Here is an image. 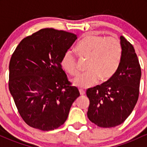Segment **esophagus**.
<instances>
[{"label":"esophagus","mask_w":147,"mask_h":147,"mask_svg":"<svg viewBox=\"0 0 147 147\" xmlns=\"http://www.w3.org/2000/svg\"><path fill=\"white\" fill-rule=\"evenodd\" d=\"M79 92H80V95H85V93H86L85 90H84L83 89H79Z\"/></svg>","instance_id":"34e87169"}]
</instances>
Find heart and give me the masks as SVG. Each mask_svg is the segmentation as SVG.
<instances>
[{"mask_svg": "<svg viewBox=\"0 0 147 147\" xmlns=\"http://www.w3.org/2000/svg\"><path fill=\"white\" fill-rule=\"evenodd\" d=\"M77 50L82 58L88 59V71L72 81L73 85L81 88L95 85L99 79L102 82L110 79L117 71L122 54V45L117 39L96 34L86 35L77 46ZM61 65L70 75L75 76L79 73L77 57L72 50L64 54Z\"/></svg>", "mask_w": 147, "mask_h": 147, "instance_id": "obj_1", "label": "heart"}]
</instances>
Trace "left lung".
I'll return each instance as SVG.
<instances>
[{"mask_svg": "<svg viewBox=\"0 0 147 147\" xmlns=\"http://www.w3.org/2000/svg\"><path fill=\"white\" fill-rule=\"evenodd\" d=\"M122 58L117 71L107 82L88 88L90 100L87 115L99 127L119 125L130 115L139 96L141 68L135 49L120 36Z\"/></svg>", "mask_w": 147, "mask_h": 147, "instance_id": "8db88e82", "label": "left lung"}]
</instances>
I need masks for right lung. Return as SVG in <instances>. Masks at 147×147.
Wrapping results in <instances>:
<instances>
[{
    "mask_svg": "<svg viewBox=\"0 0 147 147\" xmlns=\"http://www.w3.org/2000/svg\"><path fill=\"white\" fill-rule=\"evenodd\" d=\"M77 39L75 34L45 28L23 38L13 53L9 89L20 115L31 127L41 131L59 127L80 95L61 65Z\"/></svg>",
    "mask_w": 147,
    "mask_h": 147,
    "instance_id": "right-lung-1",
    "label": "right lung"
}]
</instances>
